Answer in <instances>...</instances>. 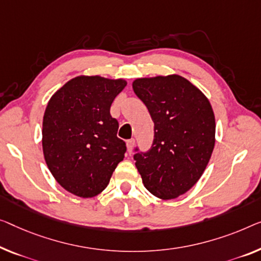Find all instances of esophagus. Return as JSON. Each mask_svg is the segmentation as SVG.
I'll return each instance as SVG.
<instances>
[{"label": "esophagus", "mask_w": 261, "mask_h": 261, "mask_svg": "<svg viewBox=\"0 0 261 261\" xmlns=\"http://www.w3.org/2000/svg\"><path fill=\"white\" fill-rule=\"evenodd\" d=\"M134 145H135V139L134 138H131V139H129V141H126V147H127V151H129V153L132 152Z\"/></svg>", "instance_id": "esophagus-1"}]
</instances>
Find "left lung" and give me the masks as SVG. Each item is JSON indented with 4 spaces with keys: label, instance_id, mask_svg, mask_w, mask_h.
Instances as JSON below:
<instances>
[{
    "label": "left lung",
    "instance_id": "8db88e82",
    "mask_svg": "<svg viewBox=\"0 0 261 261\" xmlns=\"http://www.w3.org/2000/svg\"><path fill=\"white\" fill-rule=\"evenodd\" d=\"M134 91L154 123L147 152L134 155L143 184L163 200L188 192L204 173L216 143V119L203 92L179 75L137 79Z\"/></svg>",
    "mask_w": 261,
    "mask_h": 261
}]
</instances>
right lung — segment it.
<instances>
[{"instance_id":"right-lung-1","label":"right lung","mask_w":261,"mask_h":261,"mask_svg":"<svg viewBox=\"0 0 261 261\" xmlns=\"http://www.w3.org/2000/svg\"><path fill=\"white\" fill-rule=\"evenodd\" d=\"M126 81L77 76L54 93L43 116L42 147L46 165L68 192L91 198L107 188L124 159L125 143L110 115Z\"/></svg>"}]
</instances>
